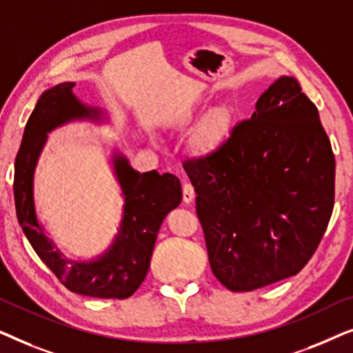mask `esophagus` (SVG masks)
Masks as SVG:
<instances>
[{
  "mask_svg": "<svg viewBox=\"0 0 353 353\" xmlns=\"http://www.w3.org/2000/svg\"><path fill=\"white\" fill-rule=\"evenodd\" d=\"M194 188H192L191 183H185L183 185V202L185 204H191L192 201H194Z\"/></svg>",
  "mask_w": 353,
  "mask_h": 353,
  "instance_id": "obj_1",
  "label": "esophagus"
}]
</instances>
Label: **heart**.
Wrapping results in <instances>:
<instances>
[{"label":"heart","instance_id":"heart-1","mask_svg":"<svg viewBox=\"0 0 353 353\" xmlns=\"http://www.w3.org/2000/svg\"><path fill=\"white\" fill-rule=\"evenodd\" d=\"M199 112V108H190L185 110V114L181 115V122L188 123ZM231 128H233V112L228 108H220L216 109L209 119L205 120V123L202 125L199 133L194 139V149L202 156H209L214 154L221 148V144L226 141V138L230 137Z\"/></svg>","mask_w":353,"mask_h":353}]
</instances>
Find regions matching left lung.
<instances>
[{
	"label": "left lung",
	"mask_w": 353,
	"mask_h": 353,
	"mask_svg": "<svg viewBox=\"0 0 353 353\" xmlns=\"http://www.w3.org/2000/svg\"><path fill=\"white\" fill-rule=\"evenodd\" d=\"M185 170L212 273L225 288L254 291L305 267L334 207L336 162L294 77L274 81L219 151Z\"/></svg>",
	"instance_id": "1"
}]
</instances>
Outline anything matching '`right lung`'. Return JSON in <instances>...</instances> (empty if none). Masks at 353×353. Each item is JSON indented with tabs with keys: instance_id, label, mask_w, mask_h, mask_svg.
<instances>
[{
	"instance_id": "add662e5",
	"label": "right lung",
	"mask_w": 353,
	"mask_h": 353,
	"mask_svg": "<svg viewBox=\"0 0 353 353\" xmlns=\"http://www.w3.org/2000/svg\"><path fill=\"white\" fill-rule=\"evenodd\" d=\"M74 81H64L43 91L28 117L14 165L17 220L38 257L69 291L99 299H127L146 278L159 228L168 212L181 202V185L170 173H139L122 152L114 151L110 162L123 196L117 234L94 259L64 257L38 221L33 194L38 159L52 130L77 120L94 123L109 120L103 109L81 103L74 94Z\"/></svg>"
}]
</instances>
